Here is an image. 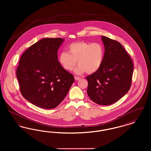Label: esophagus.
<instances>
[{"label": "esophagus", "instance_id": "obj_1", "mask_svg": "<svg viewBox=\"0 0 151 151\" xmlns=\"http://www.w3.org/2000/svg\"><path fill=\"white\" fill-rule=\"evenodd\" d=\"M80 79H81V78H80V77H78V76H75V80H79Z\"/></svg>", "mask_w": 151, "mask_h": 151}]
</instances>
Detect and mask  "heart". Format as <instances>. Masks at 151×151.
<instances>
[{
    "label": "heart",
    "instance_id": "heart-1",
    "mask_svg": "<svg viewBox=\"0 0 151 151\" xmlns=\"http://www.w3.org/2000/svg\"><path fill=\"white\" fill-rule=\"evenodd\" d=\"M67 50L68 52H62L59 57V62L65 70H72L77 60L79 65L75 69L76 73H93L100 68L105 55L102 44L79 41L69 45Z\"/></svg>",
    "mask_w": 151,
    "mask_h": 151
}]
</instances>
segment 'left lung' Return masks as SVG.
<instances>
[{"label":"left lung","mask_w":151,"mask_h":151,"mask_svg":"<svg viewBox=\"0 0 151 151\" xmlns=\"http://www.w3.org/2000/svg\"><path fill=\"white\" fill-rule=\"evenodd\" d=\"M105 55L100 68L88 76L87 93L91 100L109 105L120 100L131 86L134 65L121 43L102 36Z\"/></svg>","instance_id":"obj_1"}]
</instances>
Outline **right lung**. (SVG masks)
<instances>
[{
  "label": "right lung",
  "instance_id": "add662e5",
  "mask_svg": "<svg viewBox=\"0 0 151 151\" xmlns=\"http://www.w3.org/2000/svg\"><path fill=\"white\" fill-rule=\"evenodd\" d=\"M65 40L43 38L22 54L16 70L22 96L39 108H56L63 100L75 79L58 60Z\"/></svg>",
  "mask_w": 151,
  "mask_h": 151
}]
</instances>
